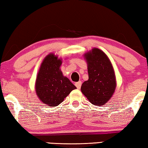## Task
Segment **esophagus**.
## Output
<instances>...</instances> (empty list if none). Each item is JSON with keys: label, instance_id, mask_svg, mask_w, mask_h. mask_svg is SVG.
I'll use <instances>...</instances> for the list:
<instances>
[{"label": "esophagus", "instance_id": "34e87169", "mask_svg": "<svg viewBox=\"0 0 148 148\" xmlns=\"http://www.w3.org/2000/svg\"><path fill=\"white\" fill-rule=\"evenodd\" d=\"M81 84H82L81 81H79V82H77V83H75V86H76V87L78 88V89H79V88H81Z\"/></svg>", "mask_w": 148, "mask_h": 148}]
</instances>
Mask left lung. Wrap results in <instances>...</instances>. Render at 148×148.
I'll use <instances>...</instances> for the list:
<instances>
[{"instance_id":"8db88e82","label":"left lung","mask_w":148,"mask_h":148,"mask_svg":"<svg viewBox=\"0 0 148 148\" xmlns=\"http://www.w3.org/2000/svg\"><path fill=\"white\" fill-rule=\"evenodd\" d=\"M88 79L81 85V92L90 103L106 104L114 92L116 83L112 63L107 56L98 48L85 53Z\"/></svg>"}]
</instances>
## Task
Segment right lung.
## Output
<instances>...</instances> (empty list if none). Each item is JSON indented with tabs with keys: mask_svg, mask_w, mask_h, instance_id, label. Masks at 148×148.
Instances as JSON below:
<instances>
[{
	"mask_svg": "<svg viewBox=\"0 0 148 148\" xmlns=\"http://www.w3.org/2000/svg\"><path fill=\"white\" fill-rule=\"evenodd\" d=\"M61 59L49 53L42 61L36 81V92L44 104L49 106L62 103L76 87L63 75L60 69Z\"/></svg>",
	"mask_w": 148,
	"mask_h": 148,
	"instance_id": "obj_1",
	"label": "right lung"
}]
</instances>
